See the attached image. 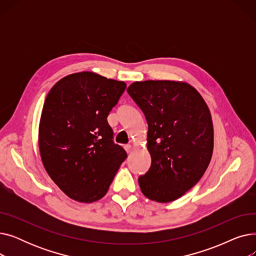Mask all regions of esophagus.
Returning a JSON list of instances; mask_svg holds the SVG:
<instances>
[{"label": "esophagus", "mask_w": 256, "mask_h": 256, "mask_svg": "<svg viewBox=\"0 0 256 256\" xmlns=\"http://www.w3.org/2000/svg\"><path fill=\"white\" fill-rule=\"evenodd\" d=\"M124 150L128 154H130L132 152V145L130 144H128V145H124Z\"/></svg>", "instance_id": "1"}]
</instances>
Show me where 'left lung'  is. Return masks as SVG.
<instances>
[{"instance_id":"1","label":"left lung","mask_w":256,"mask_h":256,"mask_svg":"<svg viewBox=\"0 0 256 256\" xmlns=\"http://www.w3.org/2000/svg\"><path fill=\"white\" fill-rule=\"evenodd\" d=\"M128 93L145 115L152 165L138 178L142 193L158 202L182 197L210 162L214 128L208 106L191 85L176 80L135 82Z\"/></svg>"}]
</instances>
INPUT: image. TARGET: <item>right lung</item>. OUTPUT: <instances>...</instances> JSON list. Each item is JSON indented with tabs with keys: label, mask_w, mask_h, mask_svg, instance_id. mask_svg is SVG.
<instances>
[{
	"label": "right lung",
	"mask_w": 256,
	"mask_h": 256,
	"mask_svg": "<svg viewBox=\"0 0 256 256\" xmlns=\"http://www.w3.org/2000/svg\"><path fill=\"white\" fill-rule=\"evenodd\" d=\"M126 88L89 72L61 78L50 90L39 124L44 166L61 191L78 202L102 198L126 150L113 142L106 117Z\"/></svg>",
	"instance_id": "right-lung-1"
}]
</instances>
